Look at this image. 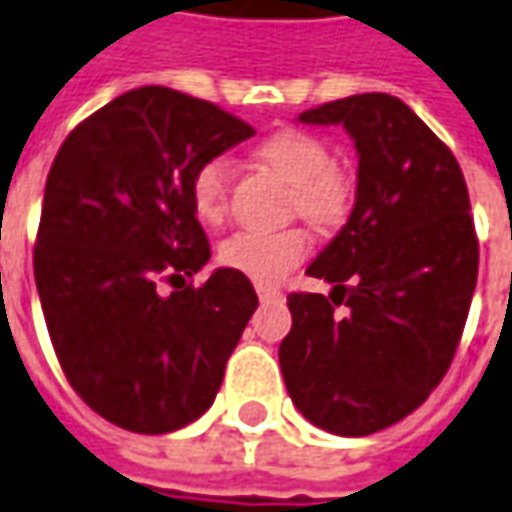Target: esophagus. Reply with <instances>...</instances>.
<instances>
[{
	"label": "esophagus",
	"instance_id": "esophagus-1",
	"mask_svg": "<svg viewBox=\"0 0 512 512\" xmlns=\"http://www.w3.org/2000/svg\"><path fill=\"white\" fill-rule=\"evenodd\" d=\"M257 297H260V302H274V300H280L283 294H280V288H271V285H257Z\"/></svg>",
	"mask_w": 512,
	"mask_h": 512
}]
</instances>
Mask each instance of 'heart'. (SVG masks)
<instances>
[{
	"label": "heart",
	"mask_w": 512,
	"mask_h": 512,
	"mask_svg": "<svg viewBox=\"0 0 512 512\" xmlns=\"http://www.w3.org/2000/svg\"><path fill=\"white\" fill-rule=\"evenodd\" d=\"M257 159L291 184V207L314 224H339L353 198V184L330 148L305 131H277L257 145ZM190 198L198 218L221 224L229 207V162L224 156L204 159L190 179ZM311 252V235L302 227L243 229L221 243L218 260L255 283H277Z\"/></svg>",
	"instance_id": "obj_1"
}]
</instances>
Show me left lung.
Here are the masks:
<instances>
[{
	"label": "left lung",
	"instance_id": "obj_1",
	"mask_svg": "<svg viewBox=\"0 0 512 512\" xmlns=\"http://www.w3.org/2000/svg\"><path fill=\"white\" fill-rule=\"evenodd\" d=\"M300 123L342 125L358 184L347 224L308 266L333 291L288 297L280 367L314 426L364 437L412 415L451 367L479 269L471 201L454 154L398 97H344Z\"/></svg>",
	"mask_w": 512,
	"mask_h": 512
}]
</instances>
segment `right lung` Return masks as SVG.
Segmentation results:
<instances>
[{"instance_id":"add662e5","label":"right lung","mask_w":512,"mask_h":512,"mask_svg":"<svg viewBox=\"0 0 512 512\" xmlns=\"http://www.w3.org/2000/svg\"><path fill=\"white\" fill-rule=\"evenodd\" d=\"M252 134L207 100L139 86L86 117L52 162L38 300L66 381L120 429L168 434L204 415L255 314L241 271L184 285L210 260L193 170Z\"/></svg>"}]
</instances>
